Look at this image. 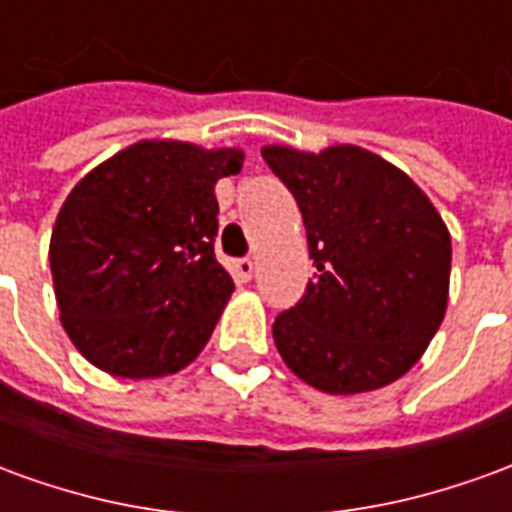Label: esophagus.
<instances>
[{"instance_id":"esophagus-1","label":"esophagus","mask_w":512,"mask_h":512,"mask_svg":"<svg viewBox=\"0 0 512 512\" xmlns=\"http://www.w3.org/2000/svg\"><path fill=\"white\" fill-rule=\"evenodd\" d=\"M233 271H235V277L244 279V282H249V279L255 277V263H252L249 257H244V260H235Z\"/></svg>"}]
</instances>
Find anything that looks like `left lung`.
I'll use <instances>...</instances> for the list:
<instances>
[{
	"label": "left lung",
	"mask_w": 512,
	"mask_h": 512,
	"mask_svg": "<svg viewBox=\"0 0 512 512\" xmlns=\"http://www.w3.org/2000/svg\"><path fill=\"white\" fill-rule=\"evenodd\" d=\"M299 202L318 274L274 321L282 362L329 395H362L406 376L450 299V230L428 194L359 145L321 153L260 147Z\"/></svg>",
	"instance_id": "left-lung-1"
}]
</instances>
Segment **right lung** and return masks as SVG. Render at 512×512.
<instances>
[{
    "label": "right lung",
    "mask_w": 512,
    "mask_h": 512,
    "mask_svg": "<svg viewBox=\"0 0 512 512\" xmlns=\"http://www.w3.org/2000/svg\"><path fill=\"white\" fill-rule=\"evenodd\" d=\"M241 167V147L142 139L73 186L49 260L62 329L90 365L164 378L200 356L235 290L213 255V189Z\"/></svg>",
    "instance_id": "1"
}]
</instances>
